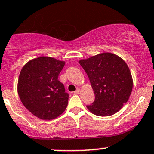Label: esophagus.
Segmentation results:
<instances>
[{
  "label": "esophagus",
  "mask_w": 154,
  "mask_h": 154,
  "mask_svg": "<svg viewBox=\"0 0 154 154\" xmlns=\"http://www.w3.org/2000/svg\"><path fill=\"white\" fill-rule=\"evenodd\" d=\"M80 92V89H77V90L75 91V92H74V94H79Z\"/></svg>",
  "instance_id": "obj_1"
}]
</instances>
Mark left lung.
Returning a JSON list of instances; mask_svg holds the SVG:
<instances>
[{"label":"left lung","instance_id":"obj_1","mask_svg":"<svg viewBox=\"0 0 154 154\" xmlns=\"http://www.w3.org/2000/svg\"><path fill=\"white\" fill-rule=\"evenodd\" d=\"M87 74L95 93L89 111L101 117L114 114L127 102L132 90V77L126 62L104 53L79 62Z\"/></svg>","mask_w":154,"mask_h":154}]
</instances>
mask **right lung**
Masks as SVG:
<instances>
[{
    "instance_id": "obj_1",
    "label": "right lung",
    "mask_w": 154,
    "mask_h": 154,
    "mask_svg": "<svg viewBox=\"0 0 154 154\" xmlns=\"http://www.w3.org/2000/svg\"><path fill=\"white\" fill-rule=\"evenodd\" d=\"M65 62L43 56L29 61L18 80V93L23 105L42 120H53L66 109L69 95L59 80Z\"/></svg>"
}]
</instances>
